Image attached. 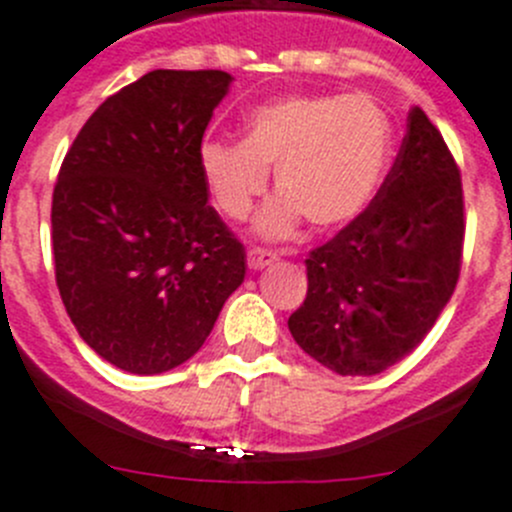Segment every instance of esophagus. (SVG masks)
<instances>
[{"mask_svg": "<svg viewBox=\"0 0 512 512\" xmlns=\"http://www.w3.org/2000/svg\"><path fill=\"white\" fill-rule=\"evenodd\" d=\"M275 260H278V255L272 250H262V247H252L247 252V265H250V270H262V267L272 265Z\"/></svg>", "mask_w": 512, "mask_h": 512, "instance_id": "esophagus-1", "label": "esophagus"}]
</instances>
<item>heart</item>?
Returning <instances> with one entry per match:
<instances>
[{"mask_svg": "<svg viewBox=\"0 0 512 512\" xmlns=\"http://www.w3.org/2000/svg\"><path fill=\"white\" fill-rule=\"evenodd\" d=\"M389 161V116L369 95H283L247 113L242 141L199 146L204 186L232 222L250 217L275 169L280 194L255 227L265 240H283L305 217L318 229L351 224L379 194Z\"/></svg>", "mask_w": 512, "mask_h": 512, "instance_id": "1", "label": "heart"}]
</instances>
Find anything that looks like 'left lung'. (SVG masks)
<instances>
[{"label":"left lung","instance_id":"obj_1","mask_svg":"<svg viewBox=\"0 0 512 512\" xmlns=\"http://www.w3.org/2000/svg\"><path fill=\"white\" fill-rule=\"evenodd\" d=\"M465 240L462 181L422 108L364 214L310 252L295 343L341 376H374L414 351L450 303Z\"/></svg>","mask_w":512,"mask_h":512}]
</instances>
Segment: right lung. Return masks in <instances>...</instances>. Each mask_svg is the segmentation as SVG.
I'll return each mask as SVG.
<instances>
[{"instance_id": "1", "label": "right lung", "mask_w": 512, "mask_h": 512, "mask_svg": "<svg viewBox=\"0 0 512 512\" xmlns=\"http://www.w3.org/2000/svg\"><path fill=\"white\" fill-rule=\"evenodd\" d=\"M222 70H154L98 105L52 194L60 298L80 338L116 369L154 376L204 346L245 280L199 146L229 93Z\"/></svg>"}]
</instances>
